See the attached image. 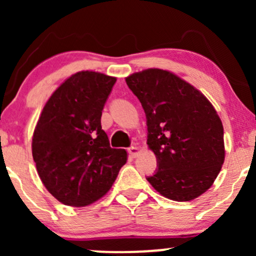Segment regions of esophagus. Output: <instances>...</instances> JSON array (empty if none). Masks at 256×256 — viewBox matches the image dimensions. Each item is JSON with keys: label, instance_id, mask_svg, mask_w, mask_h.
I'll return each mask as SVG.
<instances>
[{"label": "esophagus", "instance_id": "1", "mask_svg": "<svg viewBox=\"0 0 256 256\" xmlns=\"http://www.w3.org/2000/svg\"><path fill=\"white\" fill-rule=\"evenodd\" d=\"M128 154L131 155V156H137L138 155V152H140V149L137 148V146H130V148L128 149Z\"/></svg>", "mask_w": 256, "mask_h": 256}]
</instances>
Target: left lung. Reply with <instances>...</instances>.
Returning a JSON list of instances; mask_svg holds the SVG:
<instances>
[{"label": "left lung", "instance_id": "left-lung-1", "mask_svg": "<svg viewBox=\"0 0 256 256\" xmlns=\"http://www.w3.org/2000/svg\"><path fill=\"white\" fill-rule=\"evenodd\" d=\"M146 118V144L158 168L146 180L173 201H190L212 186L224 164V128L198 89L173 73L149 68L126 78Z\"/></svg>", "mask_w": 256, "mask_h": 256}]
</instances>
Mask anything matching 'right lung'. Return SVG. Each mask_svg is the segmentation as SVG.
<instances>
[{
  "label": "right lung",
  "instance_id": "obj_1",
  "mask_svg": "<svg viewBox=\"0 0 256 256\" xmlns=\"http://www.w3.org/2000/svg\"><path fill=\"white\" fill-rule=\"evenodd\" d=\"M116 79L82 71L64 80L44 106L32 138L40 180L66 206L92 204L110 189L125 165L124 149L110 148L101 116Z\"/></svg>",
  "mask_w": 256,
  "mask_h": 256
}]
</instances>
